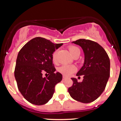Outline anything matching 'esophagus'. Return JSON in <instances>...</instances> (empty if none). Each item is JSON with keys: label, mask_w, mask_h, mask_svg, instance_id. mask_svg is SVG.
<instances>
[{"label": "esophagus", "mask_w": 121, "mask_h": 121, "mask_svg": "<svg viewBox=\"0 0 121 121\" xmlns=\"http://www.w3.org/2000/svg\"><path fill=\"white\" fill-rule=\"evenodd\" d=\"M62 79H63V80H64H64H65V79H67V78H66V77H65V76H63V78H62Z\"/></svg>", "instance_id": "obj_1"}]
</instances>
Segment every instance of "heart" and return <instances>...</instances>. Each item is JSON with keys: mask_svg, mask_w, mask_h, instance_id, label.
<instances>
[{"mask_svg": "<svg viewBox=\"0 0 121 121\" xmlns=\"http://www.w3.org/2000/svg\"><path fill=\"white\" fill-rule=\"evenodd\" d=\"M68 49L73 57L78 53H80V49L76 46H70ZM52 60L54 63H56L57 61V51H54L52 54ZM76 68L75 66L68 65H62L58 68L59 72L65 76H70L74 71H76Z\"/></svg>", "mask_w": 121, "mask_h": 121, "instance_id": "heart-1", "label": "heart"}]
</instances>
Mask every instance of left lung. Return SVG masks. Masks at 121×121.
<instances>
[{
  "mask_svg": "<svg viewBox=\"0 0 121 121\" xmlns=\"http://www.w3.org/2000/svg\"><path fill=\"white\" fill-rule=\"evenodd\" d=\"M73 43L81 46L85 55L84 65L76 76L84 75L81 82L71 78L73 84L68 93L74 100L90 103L104 91L110 73V59L106 51L96 42L87 39H78Z\"/></svg>",
  "mask_w": 121,
  "mask_h": 121,
  "instance_id": "8db88e82",
  "label": "left lung"
}]
</instances>
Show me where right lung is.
Listing matches in <instances>:
<instances>
[{
    "mask_svg": "<svg viewBox=\"0 0 121 121\" xmlns=\"http://www.w3.org/2000/svg\"><path fill=\"white\" fill-rule=\"evenodd\" d=\"M62 43L37 37L28 42L19 51L14 76L19 91L29 102L37 105L45 104L53 97L55 85L62 79L55 73L52 54ZM43 73L49 76L43 78Z\"/></svg>",
    "mask_w": 121,
    "mask_h": 121,
    "instance_id": "1",
    "label": "right lung"
}]
</instances>
